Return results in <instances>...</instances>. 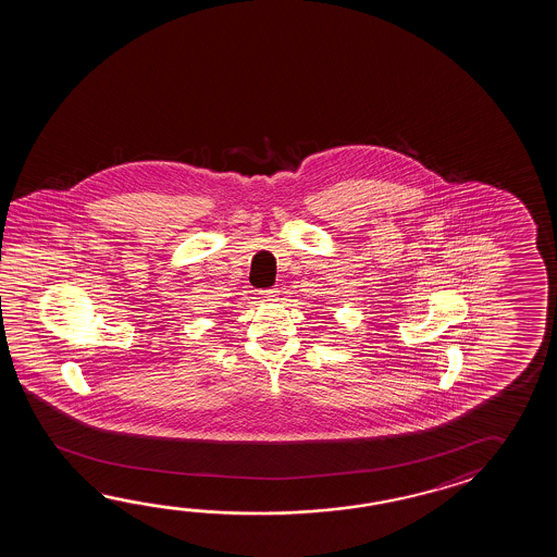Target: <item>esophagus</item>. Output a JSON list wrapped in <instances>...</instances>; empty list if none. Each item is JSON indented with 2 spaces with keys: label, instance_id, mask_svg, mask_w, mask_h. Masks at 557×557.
Returning <instances> with one entry per match:
<instances>
[{
  "label": "esophagus",
  "instance_id": "esophagus-1",
  "mask_svg": "<svg viewBox=\"0 0 557 557\" xmlns=\"http://www.w3.org/2000/svg\"><path fill=\"white\" fill-rule=\"evenodd\" d=\"M261 295L264 298H269V300H274L276 295H278V288H264V290H261Z\"/></svg>",
  "mask_w": 557,
  "mask_h": 557
}]
</instances>
